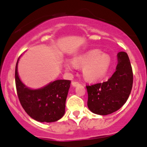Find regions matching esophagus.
Returning <instances> with one entry per match:
<instances>
[{
	"mask_svg": "<svg viewBox=\"0 0 147 147\" xmlns=\"http://www.w3.org/2000/svg\"><path fill=\"white\" fill-rule=\"evenodd\" d=\"M72 85L73 87H77V86L80 85V83L78 82H75V81H72Z\"/></svg>",
	"mask_w": 147,
	"mask_h": 147,
	"instance_id": "esophagus-1",
	"label": "esophagus"
}]
</instances>
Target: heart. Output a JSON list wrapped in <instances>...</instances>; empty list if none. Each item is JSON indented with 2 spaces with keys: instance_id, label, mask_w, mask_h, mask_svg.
Returning <instances> with one entry per match:
<instances>
[{
  "instance_id": "obj_1",
  "label": "heart",
  "mask_w": 147,
  "mask_h": 147,
  "mask_svg": "<svg viewBox=\"0 0 147 147\" xmlns=\"http://www.w3.org/2000/svg\"><path fill=\"white\" fill-rule=\"evenodd\" d=\"M73 64L82 67V75L86 81L96 82L103 79L107 74L111 65V57L100 50H91L73 59ZM65 68L72 70L73 66L65 63Z\"/></svg>"
}]
</instances>
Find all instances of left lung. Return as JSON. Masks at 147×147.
I'll list each match as a JSON object with an SVG mask.
<instances>
[{"instance_id": "1", "label": "left lung", "mask_w": 147, "mask_h": 147, "mask_svg": "<svg viewBox=\"0 0 147 147\" xmlns=\"http://www.w3.org/2000/svg\"><path fill=\"white\" fill-rule=\"evenodd\" d=\"M116 71L106 82L86 86L87 107L92 112L107 115L119 109L127 102L133 84V72L128 55L117 54Z\"/></svg>"}]
</instances>
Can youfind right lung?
<instances>
[{"label": "right lung", "instance_id": "obj_1", "mask_svg": "<svg viewBox=\"0 0 147 147\" xmlns=\"http://www.w3.org/2000/svg\"><path fill=\"white\" fill-rule=\"evenodd\" d=\"M16 66V85L18 96L26 113L40 122H54L65 115V101L70 87V80H57L38 89H31L21 80Z\"/></svg>", "mask_w": 147, "mask_h": 147}]
</instances>
